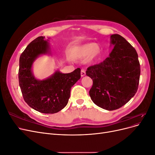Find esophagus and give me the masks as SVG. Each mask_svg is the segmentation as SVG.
Segmentation results:
<instances>
[{
  "mask_svg": "<svg viewBox=\"0 0 155 155\" xmlns=\"http://www.w3.org/2000/svg\"><path fill=\"white\" fill-rule=\"evenodd\" d=\"M85 75H86L85 70L84 69H81V76L83 77V76H85Z\"/></svg>",
  "mask_w": 155,
  "mask_h": 155,
  "instance_id": "34e87169",
  "label": "esophagus"
}]
</instances>
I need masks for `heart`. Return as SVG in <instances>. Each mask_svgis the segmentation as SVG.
Listing matches in <instances>:
<instances>
[{
  "mask_svg": "<svg viewBox=\"0 0 155 155\" xmlns=\"http://www.w3.org/2000/svg\"><path fill=\"white\" fill-rule=\"evenodd\" d=\"M100 46L97 44L87 43L76 46L73 48L70 56L73 59H79L87 57V63H91L100 55Z\"/></svg>",
  "mask_w": 155,
  "mask_h": 155,
  "instance_id": "heart-1",
  "label": "heart"
}]
</instances>
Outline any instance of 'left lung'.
<instances>
[{"label": "left lung", "mask_w": 155, "mask_h": 155, "mask_svg": "<svg viewBox=\"0 0 155 155\" xmlns=\"http://www.w3.org/2000/svg\"><path fill=\"white\" fill-rule=\"evenodd\" d=\"M113 45L109 57L104 61L89 67L87 76L93 81L89 91L91 100L102 109H118L137 93L140 66L136 50L122 36L110 35Z\"/></svg>", "instance_id": "8db88e82"}]
</instances>
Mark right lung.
Here are the masks:
<instances>
[{
    "mask_svg": "<svg viewBox=\"0 0 155 155\" xmlns=\"http://www.w3.org/2000/svg\"><path fill=\"white\" fill-rule=\"evenodd\" d=\"M49 39L38 37L27 46L19 58L18 81L23 97L32 109L41 113L54 114L68 104L72 87L81 78V69L63 74L56 71L40 80L32 71L33 64L42 55H51Z\"/></svg>",
    "mask_w": 155,
    "mask_h": 155,
    "instance_id": "add662e5",
    "label": "right lung"
}]
</instances>
